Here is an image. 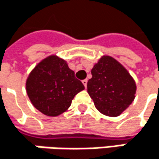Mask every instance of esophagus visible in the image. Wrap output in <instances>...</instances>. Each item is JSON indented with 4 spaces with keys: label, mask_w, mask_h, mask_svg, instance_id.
Here are the masks:
<instances>
[{
    "label": "esophagus",
    "mask_w": 159,
    "mask_h": 159,
    "mask_svg": "<svg viewBox=\"0 0 159 159\" xmlns=\"http://www.w3.org/2000/svg\"><path fill=\"white\" fill-rule=\"evenodd\" d=\"M82 83H83V84L84 85V87L86 88V84H87V79H84L82 81Z\"/></svg>",
    "instance_id": "obj_1"
}]
</instances>
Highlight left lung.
<instances>
[{"label": "left lung", "instance_id": "left-lung-1", "mask_svg": "<svg viewBox=\"0 0 159 159\" xmlns=\"http://www.w3.org/2000/svg\"><path fill=\"white\" fill-rule=\"evenodd\" d=\"M91 74L87 92L99 112L117 117L132 104L135 97V82L115 59L103 56L94 65Z\"/></svg>", "mask_w": 159, "mask_h": 159}]
</instances>
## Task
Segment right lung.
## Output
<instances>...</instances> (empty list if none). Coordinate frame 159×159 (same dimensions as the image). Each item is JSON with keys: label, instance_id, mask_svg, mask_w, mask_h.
<instances>
[{"label": "right lung", "instance_id": "1", "mask_svg": "<svg viewBox=\"0 0 159 159\" xmlns=\"http://www.w3.org/2000/svg\"><path fill=\"white\" fill-rule=\"evenodd\" d=\"M25 85L33 106L50 117L67 111L75 96L84 89L66 61L55 55L48 56L34 68Z\"/></svg>", "mask_w": 159, "mask_h": 159}]
</instances>
